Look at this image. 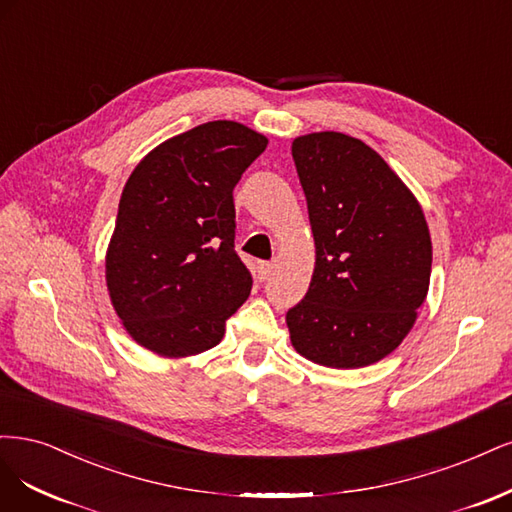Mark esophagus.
Wrapping results in <instances>:
<instances>
[{
    "label": "esophagus",
    "instance_id": "obj_1",
    "mask_svg": "<svg viewBox=\"0 0 512 512\" xmlns=\"http://www.w3.org/2000/svg\"><path fill=\"white\" fill-rule=\"evenodd\" d=\"M257 272H259L261 280H268L272 276V272H274V266H272L270 261H261L259 266H257Z\"/></svg>",
    "mask_w": 512,
    "mask_h": 512
}]
</instances>
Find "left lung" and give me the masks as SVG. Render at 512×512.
<instances>
[{
	"label": "left lung",
	"mask_w": 512,
	"mask_h": 512,
	"mask_svg": "<svg viewBox=\"0 0 512 512\" xmlns=\"http://www.w3.org/2000/svg\"><path fill=\"white\" fill-rule=\"evenodd\" d=\"M317 246L302 302L287 310L295 351L327 368H364L410 332L432 272L423 210L385 159L321 131L291 144Z\"/></svg>",
	"instance_id": "left-lung-1"
}]
</instances>
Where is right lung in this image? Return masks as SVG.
<instances>
[{"instance_id": "right-lung-1", "label": "right lung", "mask_w": 512, "mask_h": 512, "mask_svg": "<svg viewBox=\"0 0 512 512\" xmlns=\"http://www.w3.org/2000/svg\"><path fill=\"white\" fill-rule=\"evenodd\" d=\"M268 140L210 121L148 153L123 189L106 255L110 300L129 336L166 357L217 346L253 276L236 253L234 187Z\"/></svg>"}]
</instances>
